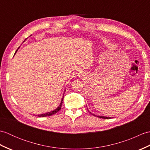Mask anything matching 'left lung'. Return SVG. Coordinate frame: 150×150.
Returning <instances> with one entry per match:
<instances>
[{"label": "left lung", "instance_id": "obj_1", "mask_svg": "<svg viewBox=\"0 0 150 150\" xmlns=\"http://www.w3.org/2000/svg\"><path fill=\"white\" fill-rule=\"evenodd\" d=\"M90 113L91 114V115H94V116H97V117H99V118H102V119H111V117H105V116H103V115H95V114H93V113H91V112H90Z\"/></svg>", "mask_w": 150, "mask_h": 150}]
</instances>
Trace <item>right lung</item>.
<instances>
[{"label": "right lung", "mask_w": 150, "mask_h": 150, "mask_svg": "<svg viewBox=\"0 0 150 150\" xmlns=\"http://www.w3.org/2000/svg\"><path fill=\"white\" fill-rule=\"evenodd\" d=\"M26 39H25V40H26ZM25 40L24 41V42H25ZM18 47V48H19ZM18 51V50L16 51V52L15 53V54L17 53V52ZM66 91V90H65ZM64 97V96L62 97V99H61V101H60V104H59V106L57 107L56 109H55V110H52V111H49V112H47V113H42V114H39V115H36V116H38V117H47V116H50V115H54V114H55V113H57V112H58V111L61 109V106H62V101H63V98Z\"/></svg>", "instance_id": "1"}]
</instances>
